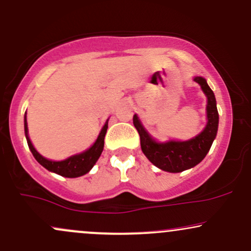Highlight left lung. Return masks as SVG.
<instances>
[{
    "instance_id": "left-lung-1",
    "label": "left lung",
    "mask_w": 251,
    "mask_h": 251,
    "mask_svg": "<svg viewBox=\"0 0 251 251\" xmlns=\"http://www.w3.org/2000/svg\"><path fill=\"white\" fill-rule=\"evenodd\" d=\"M194 79L201 85L202 90L208 97L207 126L196 137L184 142L170 141L166 143H157L144 130L136 115H134L132 119L135 128L140 134L141 148L143 154L154 166L164 172L181 173L195 167L205 157L216 137L217 128H219V111L216 108L215 95L204 78L197 76Z\"/></svg>"
}]
</instances>
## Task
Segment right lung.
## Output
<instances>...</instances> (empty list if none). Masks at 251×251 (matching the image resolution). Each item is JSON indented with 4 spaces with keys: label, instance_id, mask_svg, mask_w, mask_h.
Returning <instances> with one entry per match:
<instances>
[{
    "label": "right lung",
    "instance_id": "add662e5",
    "mask_svg": "<svg viewBox=\"0 0 251 251\" xmlns=\"http://www.w3.org/2000/svg\"><path fill=\"white\" fill-rule=\"evenodd\" d=\"M108 129V120L105 122L104 126L102 128L101 132H100L99 137H97L96 142L90 147L89 149L85 150L84 152H81L78 155H74L68 157L64 161H50L44 158L43 156H41L36 151V149L34 148L30 140L28 137V126H26V117L25 116V132L26 137V142H28L29 149L34 155V157L36 158V161L41 166H43L46 169L50 170V172L58 174V175L64 176V177H78V176L84 175L87 174L91 168L94 167V164L96 163V161L99 160V157L102 154L103 147H104V136L105 132Z\"/></svg>",
    "mask_w": 251,
    "mask_h": 251
}]
</instances>
